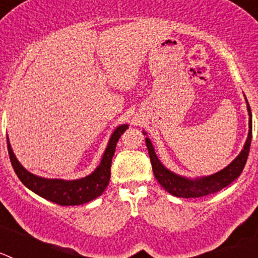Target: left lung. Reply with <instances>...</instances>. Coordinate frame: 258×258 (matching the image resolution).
<instances>
[{"label": "left lung", "mask_w": 258, "mask_h": 258, "mask_svg": "<svg viewBox=\"0 0 258 258\" xmlns=\"http://www.w3.org/2000/svg\"><path fill=\"white\" fill-rule=\"evenodd\" d=\"M245 98V95H244ZM247 111L248 116H249V121H248V137L245 141L243 150L240 154L231 161L227 166H225L220 172L213 173L209 175H203V177H195V178H190V177H184V175L177 174V173L172 172L159 160L156 152H155L154 146H152L150 138L146 137V145H147V150H149L150 160H151L152 170L156 177L157 182L165 188L166 191L177 198H202L211 195V194L217 192V191L222 190L226 186H229L232 181H235L239 175L241 174L244 165L247 163L248 154H249L250 141H252V112H250V107L248 104L247 98ZM143 134H147L143 132Z\"/></svg>", "instance_id": "obj_1"}]
</instances>
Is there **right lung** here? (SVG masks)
<instances>
[{"instance_id": "1", "label": "right lung", "mask_w": 258, "mask_h": 258, "mask_svg": "<svg viewBox=\"0 0 258 258\" xmlns=\"http://www.w3.org/2000/svg\"><path fill=\"white\" fill-rule=\"evenodd\" d=\"M129 125H118L109 137L107 147L102 155L101 163L86 177L79 179H60V178H44L38 177L28 170L19 163L8 137V150L10 155L11 165L22 181V183L29 190L37 194L38 197L44 198L49 202L55 203L59 206H80L92 202L95 198L101 197L108 186L111 177V163L115 154L116 145L118 138L122 136Z\"/></svg>"}]
</instances>
